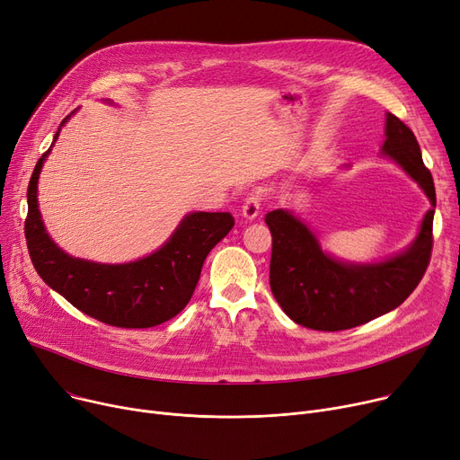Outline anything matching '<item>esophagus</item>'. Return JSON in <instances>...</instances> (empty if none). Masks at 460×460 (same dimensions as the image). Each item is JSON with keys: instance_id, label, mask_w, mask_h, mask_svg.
Instances as JSON below:
<instances>
[{"instance_id": "esophagus-1", "label": "esophagus", "mask_w": 460, "mask_h": 460, "mask_svg": "<svg viewBox=\"0 0 460 460\" xmlns=\"http://www.w3.org/2000/svg\"><path fill=\"white\" fill-rule=\"evenodd\" d=\"M259 214H261V196H257V193H252V196L243 205V216L246 217L248 222H252V220H255Z\"/></svg>"}]
</instances>
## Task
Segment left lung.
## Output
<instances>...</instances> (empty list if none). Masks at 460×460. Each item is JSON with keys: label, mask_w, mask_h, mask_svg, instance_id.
<instances>
[{"label": "left lung", "mask_w": 460, "mask_h": 460, "mask_svg": "<svg viewBox=\"0 0 460 460\" xmlns=\"http://www.w3.org/2000/svg\"><path fill=\"white\" fill-rule=\"evenodd\" d=\"M380 155L401 165L430 201L416 238L402 252L373 262L341 261L323 250L317 234L285 208L264 216L272 233L270 288L296 324L337 332L366 324L399 307L421 281L432 250L437 191L420 143L401 119L385 113Z\"/></svg>", "instance_id": "8db88e82"}]
</instances>
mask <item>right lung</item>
<instances>
[{"label":"right lung","instance_id":"add662e5","mask_svg":"<svg viewBox=\"0 0 460 460\" xmlns=\"http://www.w3.org/2000/svg\"><path fill=\"white\" fill-rule=\"evenodd\" d=\"M70 115L61 120L50 149L39 158L28 186L26 240L35 270L48 287L101 323L151 328L173 319L190 302L208 252L233 229L234 217L229 212H190L156 252L130 262L108 264L68 255L44 227L37 184Z\"/></svg>","mask_w":460,"mask_h":460}]
</instances>
